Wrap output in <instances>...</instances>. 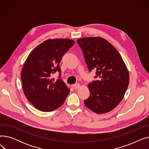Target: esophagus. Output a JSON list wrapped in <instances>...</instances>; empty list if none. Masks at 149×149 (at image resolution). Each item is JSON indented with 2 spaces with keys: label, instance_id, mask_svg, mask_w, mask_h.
Masks as SVG:
<instances>
[{
  "label": "esophagus",
  "instance_id": "34e87169",
  "mask_svg": "<svg viewBox=\"0 0 149 149\" xmlns=\"http://www.w3.org/2000/svg\"><path fill=\"white\" fill-rule=\"evenodd\" d=\"M73 87L75 89H78L80 88V84L79 83H75L73 85Z\"/></svg>",
  "mask_w": 149,
  "mask_h": 149
}]
</instances>
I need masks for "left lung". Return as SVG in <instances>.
Masks as SVG:
<instances>
[{
    "instance_id": "obj_1",
    "label": "left lung",
    "mask_w": 149,
    "mask_h": 149,
    "mask_svg": "<svg viewBox=\"0 0 149 149\" xmlns=\"http://www.w3.org/2000/svg\"><path fill=\"white\" fill-rule=\"evenodd\" d=\"M89 72L96 70L89 83V97L85 106L97 113L112 111L123 100L129 83V75L121 55L110 43L101 37L78 39Z\"/></svg>"
}]
</instances>
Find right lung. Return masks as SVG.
<instances>
[{"instance_id":"obj_1","label":"right lung","mask_w":149,"mask_h":149,"mask_svg":"<svg viewBox=\"0 0 149 149\" xmlns=\"http://www.w3.org/2000/svg\"><path fill=\"white\" fill-rule=\"evenodd\" d=\"M75 44L70 39L47 40L30 53L22 68L23 90L28 100L38 110L51 112L63 104L69 89L61 79L60 63ZM59 73L56 81L52 76Z\"/></svg>"}]
</instances>
